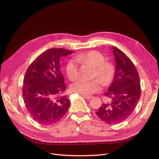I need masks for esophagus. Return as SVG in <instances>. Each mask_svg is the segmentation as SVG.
<instances>
[{
	"label": "esophagus",
	"mask_w": 159,
	"mask_h": 159,
	"mask_svg": "<svg viewBox=\"0 0 159 159\" xmlns=\"http://www.w3.org/2000/svg\"><path fill=\"white\" fill-rule=\"evenodd\" d=\"M82 97L84 98V99H86L88 100H89L91 99V98H92V96H86V95H82Z\"/></svg>",
	"instance_id": "34e87169"
}]
</instances>
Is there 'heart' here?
I'll return each instance as SVG.
<instances>
[{
    "label": "heart",
    "instance_id": "b5f03b06",
    "mask_svg": "<svg viewBox=\"0 0 159 159\" xmlns=\"http://www.w3.org/2000/svg\"><path fill=\"white\" fill-rule=\"evenodd\" d=\"M75 60L80 64H89L95 67L94 76L98 77L105 84H108L111 80L113 67L108 61H105L104 56L100 52L91 50L75 57ZM66 74L70 80L74 81L79 77V69L77 62L70 60L66 64ZM71 90L75 93L84 95H91L98 93L102 89V84L99 79L91 81L80 80L72 84Z\"/></svg>",
    "mask_w": 159,
    "mask_h": 159
}]
</instances>
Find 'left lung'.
<instances>
[{
	"label": "left lung",
	"mask_w": 159,
	"mask_h": 159,
	"mask_svg": "<svg viewBox=\"0 0 159 159\" xmlns=\"http://www.w3.org/2000/svg\"><path fill=\"white\" fill-rule=\"evenodd\" d=\"M112 48L116 61V72L108 91L103 94L107 100L96 112L102 121L109 125L126 120L135 109L141 93L136 67L124 52Z\"/></svg>",
	"instance_id": "8db88e82"
}]
</instances>
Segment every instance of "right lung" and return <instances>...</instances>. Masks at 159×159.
Masks as SVG:
<instances>
[{"instance_id":"add662e5","label":"right lung","mask_w":159,"mask_h":159,"mask_svg":"<svg viewBox=\"0 0 159 159\" xmlns=\"http://www.w3.org/2000/svg\"><path fill=\"white\" fill-rule=\"evenodd\" d=\"M73 51L53 48L42 52L28 67L22 95L32 118L42 125H52L64 117L70 106L66 85L60 70V58Z\"/></svg>"}]
</instances>
